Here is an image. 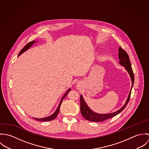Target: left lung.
<instances>
[{
    "label": "left lung",
    "mask_w": 149,
    "mask_h": 149,
    "mask_svg": "<svg viewBox=\"0 0 149 149\" xmlns=\"http://www.w3.org/2000/svg\"><path fill=\"white\" fill-rule=\"evenodd\" d=\"M119 63L121 65L125 67L126 69L127 70L128 73H129V74L130 76L131 81H132V86L131 88V90L129 93L127 99L126 100L125 104L124 105V106L122 107L120 109H119L118 111H117L115 112H113V113H106V114L97 113L94 112L93 111H92L88 107L83 97V96L81 95L80 96V111H81V115H83V116L85 118V119L91 121V122H102V121L110 119V118H113L115 116L117 115L120 112H122L127 106V104L129 102L130 98L131 89H132V86L134 85V73H133V71L132 69L131 64L128 55L126 53V52L125 50H123L121 47H119Z\"/></svg>",
    "instance_id": "8db88e82"
}]
</instances>
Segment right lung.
<instances>
[{"label":"right lung","mask_w":149,"mask_h":149,"mask_svg":"<svg viewBox=\"0 0 149 149\" xmlns=\"http://www.w3.org/2000/svg\"><path fill=\"white\" fill-rule=\"evenodd\" d=\"M35 42H36V41H31V42H30L27 43V44L24 47H23V49H22L21 50V52H19V54H18V56H19V55H21L22 53H23L24 52H25L26 50H27V49H29V47H30L31 46V45H33V44H34ZM70 91V89H69L66 92V93H65V95L63 96V97H62V99H61V101H60V104H59L58 106L57 107V108L56 111H55V112H54L52 115H50V116H47V117H46V118H41V119L34 118V119H35L36 120H38V121H42V122L50 121V120H52L54 119L57 117V115H58V112H59L60 108V106H61V103H62V102H63V100L64 97L67 95V94L69 93V92Z\"/></svg>","instance_id":"1"}]
</instances>
